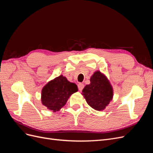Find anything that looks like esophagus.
I'll return each mask as SVG.
<instances>
[{
  "label": "esophagus",
  "instance_id": "esophagus-1",
  "mask_svg": "<svg viewBox=\"0 0 153 153\" xmlns=\"http://www.w3.org/2000/svg\"><path fill=\"white\" fill-rule=\"evenodd\" d=\"M78 89H79V91H82V89H84V85L83 84H81V83H80V84L78 85Z\"/></svg>",
  "mask_w": 153,
  "mask_h": 153
}]
</instances>
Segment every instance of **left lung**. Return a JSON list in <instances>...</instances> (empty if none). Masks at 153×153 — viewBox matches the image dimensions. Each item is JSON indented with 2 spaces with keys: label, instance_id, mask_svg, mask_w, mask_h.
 <instances>
[{
  "label": "left lung",
  "instance_id": "1",
  "mask_svg": "<svg viewBox=\"0 0 153 153\" xmlns=\"http://www.w3.org/2000/svg\"><path fill=\"white\" fill-rule=\"evenodd\" d=\"M90 84L82 90L87 104L96 110H103L113 99L114 90L110 81L100 71H95L91 76Z\"/></svg>",
  "mask_w": 153,
  "mask_h": 153
}]
</instances>
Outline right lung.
<instances>
[{"instance_id":"obj_1","label":"right lung","mask_w":153,"mask_h":153,"mask_svg":"<svg viewBox=\"0 0 153 153\" xmlns=\"http://www.w3.org/2000/svg\"><path fill=\"white\" fill-rule=\"evenodd\" d=\"M78 91L77 85L60 75L50 80L41 91V103L53 112L61 110L69 97Z\"/></svg>"}]
</instances>
